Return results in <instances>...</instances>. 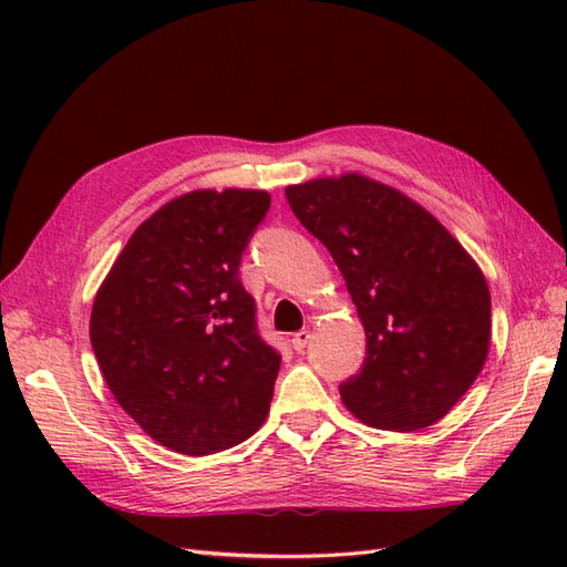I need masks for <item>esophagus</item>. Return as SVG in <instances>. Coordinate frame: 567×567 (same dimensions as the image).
Returning <instances> with one entry per match:
<instances>
[{"label":"esophagus","mask_w":567,"mask_h":567,"mask_svg":"<svg viewBox=\"0 0 567 567\" xmlns=\"http://www.w3.org/2000/svg\"><path fill=\"white\" fill-rule=\"evenodd\" d=\"M310 338H312V333L302 329V331H298L293 338H290V346H293L296 352H302V350L307 348V342H310Z\"/></svg>","instance_id":"obj_1"}]
</instances>
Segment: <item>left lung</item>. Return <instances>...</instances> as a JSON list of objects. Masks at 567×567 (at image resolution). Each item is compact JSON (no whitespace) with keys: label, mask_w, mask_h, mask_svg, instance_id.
<instances>
[{"label":"left lung","mask_w":567,"mask_h":567,"mask_svg":"<svg viewBox=\"0 0 567 567\" xmlns=\"http://www.w3.org/2000/svg\"><path fill=\"white\" fill-rule=\"evenodd\" d=\"M286 198L329 248L367 333L342 402L383 431L447 416L489 352L492 300L477 262L416 200L364 175L286 186Z\"/></svg>","instance_id":"1"}]
</instances>
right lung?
Listing matches in <instances>:
<instances>
[{
    "instance_id": "obj_1",
    "label": "right lung",
    "mask_w": 567,
    "mask_h": 567,
    "mask_svg": "<svg viewBox=\"0 0 567 567\" xmlns=\"http://www.w3.org/2000/svg\"><path fill=\"white\" fill-rule=\"evenodd\" d=\"M271 196L200 188L142 221L96 290L90 338L117 404L163 447L205 456L269 414L281 354L238 265Z\"/></svg>"
}]
</instances>
